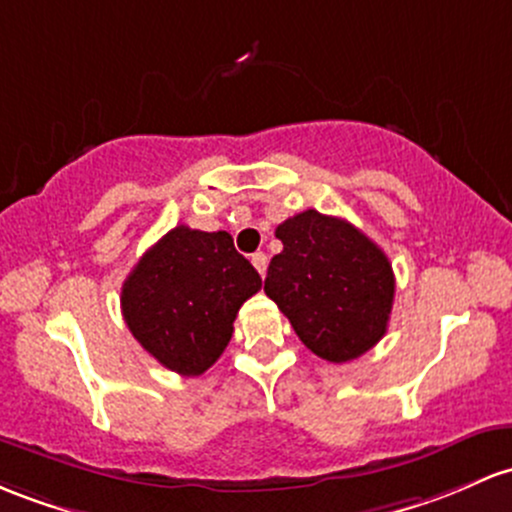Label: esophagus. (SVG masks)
<instances>
[{
    "mask_svg": "<svg viewBox=\"0 0 512 512\" xmlns=\"http://www.w3.org/2000/svg\"><path fill=\"white\" fill-rule=\"evenodd\" d=\"M252 265H255L257 272H260V277H265V274H267V255H265V252H255V255H252Z\"/></svg>",
    "mask_w": 512,
    "mask_h": 512,
    "instance_id": "34e87169",
    "label": "esophagus"
}]
</instances>
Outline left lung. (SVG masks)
I'll list each match as a JSON object with an SVG mask.
<instances>
[{"mask_svg": "<svg viewBox=\"0 0 512 512\" xmlns=\"http://www.w3.org/2000/svg\"><path fill=\"white\" fill-rule=\"evenodd\" d=\"M265 291L313 355L342 364L386 335L396 279L389 257L362 230L308 209L274 230Z\"/></svg>", "mask_w": 512, "mask_h": 512, "instance_id": "left-lung-1", "label": "left lung"}]
</instances>
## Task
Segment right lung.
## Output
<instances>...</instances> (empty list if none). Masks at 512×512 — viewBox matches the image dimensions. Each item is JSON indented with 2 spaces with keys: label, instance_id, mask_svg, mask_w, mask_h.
I'll list each match as a JSON object with an SVG mask.
<instances>
[{
  "label": "right lung",
  "instance_id": "add662e5",
  "mask_svg": "<svg viewBox=\"0 0 512 512\" xmlns=\"http://www.w3.org/2000/svg\"><path fill=\"white\" fill-rule=\"evenodd\" d=\"M262 286L226 230L177 226L128 274L121 311L128 330L162 367L199 376L233 338L240 306Z\"/></svg>",
  "mask_w": 512,
  "mask_h": 512
}]
</instances>
